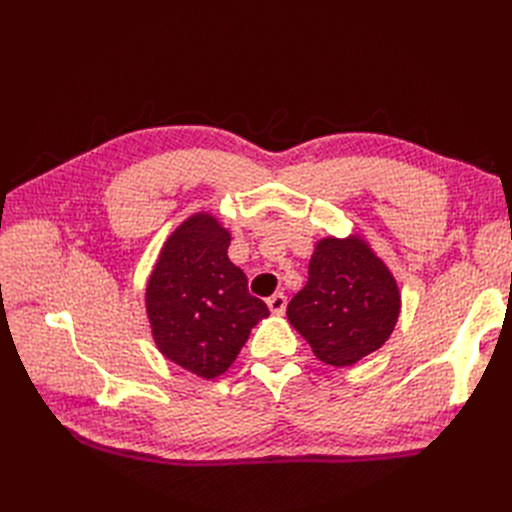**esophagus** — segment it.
<instances>
[{
	"instance_id": "1",
	"label": "esophagus",
	"mask_w": 512,
	"mask_h": 512,
	"mask_svg": "<svg viewBox=\"0 0 512 512\" xmlns=\"http://www.w3.org/2000/svg\"><path fill=\"white\" fill-rule=\"evenodd\" d=\"M267 305L273 314H284L286 312V305H288V297L284 292H275L273 297L267 299Z\"/></svg>"
}]
</instances>
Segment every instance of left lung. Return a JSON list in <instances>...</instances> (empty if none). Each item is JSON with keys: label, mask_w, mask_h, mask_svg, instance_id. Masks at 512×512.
<instances>
[{"label": "left lung", "mask_w": 512, "mask_h": 512, "mask_svg": "<svg viewBox=\"0 0 512 512\" xmlns=\"http://www.w3.org/2000/svg\"><path fill=\"white\" fill-rule=\"evenodd\" d=\"M399 290L359 239H322L309 280L288 303V320L322 363L346 367L378 350L395 329Z\"/></svg>", "instance_id": "1"}]
</instances>
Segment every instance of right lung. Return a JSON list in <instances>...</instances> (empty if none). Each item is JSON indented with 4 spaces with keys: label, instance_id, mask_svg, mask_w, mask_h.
Here are the masks:
<instances>
[{
    "label": "right lung",
    "instance_id": "1",
    "mask_svg": "<svg viewBox=\"0 0 512 512\" xmlns=\"http://www.w3.org/2000/svg\"><path fill=\"white\" fill-rule=\"evenodd\" d=\"M230 235L198 213L168 237L147 284L153 339L166 359L200 378H215L237 359L254 324L269 316L228 260Z\"/></svg>",
    "mask_w": 512,
    "mask_h": 512
}]
</instances>
